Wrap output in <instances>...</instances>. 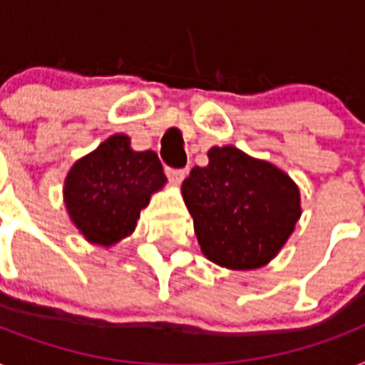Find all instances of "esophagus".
<instances>
[{
  "label": "esophagus",
  "instance_id": "esophagus-1",
  "mask_svg": "<svg viewBox=\"0 0 365 365\" xmlns=\"http://www.w3.org/2000/svg\"><path fill=\"white\" fill-rule=\"evenodd\" d=\"M185 170L183 168H167V176L170 180L173 185H180L183 182V178H185Z\"/></svg>",
  "mask_w": 365,
  "mask_h": 365
}]
</instances>
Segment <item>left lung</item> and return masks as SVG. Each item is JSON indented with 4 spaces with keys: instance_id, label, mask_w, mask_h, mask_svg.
Segmentation results:
<instances>
[{
    "instance_id": "1",
    "label": "left lung",
    "mask_w": 365,
    "mask_h": 365,
    "mask_svg": "<svg viewBox=\"0 0 365 365\" xmlns=\"http://www.w3.org/2000/svg\"><path fill=\"white\" fill-rule=\"evenodd\" d=\"M208 159L182 183L200 251L221 268H262L294 232L300 189L285 170L234 146L210 148Z\"/></svg>"
}]
</instances>
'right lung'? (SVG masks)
Wrapping results in <instances>:
<instances>
[{
    "mask_svg": "<svg viewBox=\"0 0 365 365\" xmlns=\"http://www.w3.org/2000/svg\"><path fill=\"white\" fill-rule=\"evenodd\" d=\"M165 185L167 176L157 153L135 152L131 138L115 133L71 167L63 202L84 240L112 247L135 232L140 210Z\"/></svg>",
    "mask_w": 365,
    "mask_h": 365,
    "instance_id": "add662e5",
    "label": "right lung"
}]
</instances>
